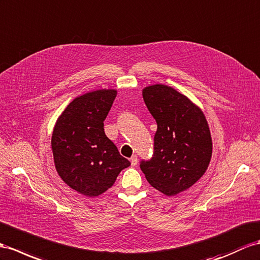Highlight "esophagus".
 Segmentation results:
<instances>
[{"label": "esophagus", "instance_id": "1", "mask_svg": "<svg viewBox=\"0 0 260 260\" xmlns=\"http://www.w3.org/2000/svg\"><path fill=\"white\" fill-rule=\"evenodd\" d=\"M137 162H138L137 156H136V155H134V156H133V157L131 158V165H132V167H135V166L137 165Z\"/></svg>", "mask_w": 260, "mask_h": 260}]
</instances>
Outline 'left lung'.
I'll return each instance as SVG.
<instances>
[{
  "label": "left lung",
  "mask_w": 260,
  "mask_h": 260,
  "mask_svg": "<svg viewBox=\"0 0 260 260\" xmlns=\"http://www.w3.org/2000/svg\"><path fill=\"white\" fill-rule=\"evenodd\" d=\"M143 98L157 123L154 155L142 160L147 181L166 196L192 187L209 167L212 138L201 109L171 86L154 84Z\"/></svg>",
  "instance_id": "left-lung-1"
}]
</instances>
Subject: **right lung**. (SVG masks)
<instances>
[{
	"instance_id": "add662e5",
	"label": "right lung",
	"mask_w": 260,
	"mask_h": 260,
	"mask_svg": "<svg viewBox=\"0 0 260 260\" xmlns=\"http://www.w3.org/2000/svg\"><path fill=\"white\" fill-rule=\"evenodd\" d=\"M117 92L102 89L78 96L58 117L51 136L55 167L62 180L86 197H98L114 184L131 162L104 133V119Z\"/></svg>"
}]
</instances>
